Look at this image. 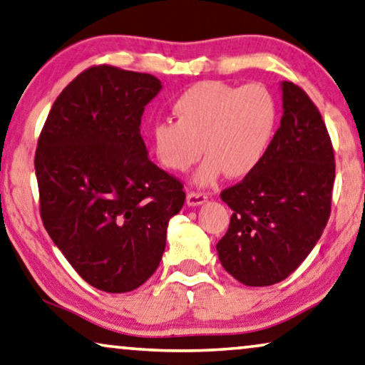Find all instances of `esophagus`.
Listing matches in <instances>:
<instances>
[{
    "mask_svg": "<svg viewBox=\"0 0 365 365\" xmlns=\"http://www.w3.org/2000/svg\"><path fill=\"white\" fill-rule=\"evenodd\" d=\"M206 201H208V197H206L205 193L190 192L187 195V205L192 206V208H195V206H201L203 203H206Z\"/></svg>",
    "mask_w": 365,
    "mask_h": 365,
    "instance_id": "esophagus-1",
    "label": "esophagus"
}]
</instances>
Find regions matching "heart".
<instances>
[{
	"mask_svg": "<svg viewBox=\"0 0 365 365\" xmlns=\"http://www.w3.org/2000/svg\"><path fill=\"white\" fill-rule=\"evenodd\" d=\"M177 121L152 126L150 145L159 164L187 172L203 154L192 183L210 187L222 173L251 175L267 157L279 124V105L262 83L244 86L220 80L200 81L173 101Z\"/></svg>",
	"mask_w": 365,
	"mask_h": 365,
	"instance_id": "1",
	"label": "heart"
}]
</instances>
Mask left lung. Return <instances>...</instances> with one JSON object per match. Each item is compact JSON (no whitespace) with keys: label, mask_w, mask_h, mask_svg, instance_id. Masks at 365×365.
I'll return each mask as SVG.
<instances>
[{"label":"left lung","mask_w":365,"mask_h":365,"mask_svg":"<svg viewBox=\"0 0 365 365\" xmlns=\"http://www.w3.org/2000/svg\"><path fill=\"white\" fill-rule=\"evenodd\" d=\"M284 114L262 164L221 200L232 210L216 244L222 267L247 287H267L298 269L322 237L331 213L334 154L308 95L282 81Z\"/></svg>","instance_id":"left-lung-1"}]
</instances>
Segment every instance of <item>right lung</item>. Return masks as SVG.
<instances>
[{"mask_svg": "<svg viewBox=\"0 0 365 365\" xmlns=\"http://www.w3.org/2000/svg\"><path fill=\"white\" fill-rule=\"evenodd\" d=\"M162 81L100 65L70 81L36 150L42 222L91 287L130 292L159 267L183 185L149 160L140 135Z\"/></svg>", "mask_w": 365, "mask_h": 365, "instance_id": "1", "label": "right lung"}]
</instances>
